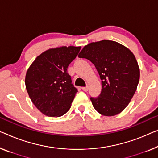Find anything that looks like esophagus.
Segmentation results:
<instances>
[{
  "label": "esophagus",
  "mask_w": 158,
  "mask_h": 158,
  "mask_svg": "<svg viewBox=\"0 0 158 158\" xmlns=\"http://www.w3.org/2000/svg\"><path fill=\"white\" fill-rule=\"evenodd\" d=\"M81 89L84 91H87L89 90V87L88 86H85V87H81Z\"/></svg>",
  "instance_id": "1"
}]
</instances>
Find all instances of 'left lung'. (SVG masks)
I'll use <instances>...</instances> for the list:
<instances>
[{
    "label": "left lung",
    "mask_w": 158,
    "mask_h": 158,
    "mask_svg": "<svg viewBox=\"0 0 158 158\" xmlns=\"http://www.w3.org/2000/svg\"><path fill=\"white\" fill-rule=\"evenodd\" d=\"M78 56L91 61L102 80L100 95L90 98L94 109L106 116L123 111L140 79V69L133 52L118 42L104 40L84 46Z\"/></svg>",
    "instance_id": "1"
}]
</instances>
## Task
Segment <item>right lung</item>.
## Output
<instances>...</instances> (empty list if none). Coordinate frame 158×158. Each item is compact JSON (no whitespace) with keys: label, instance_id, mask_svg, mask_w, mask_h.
Instances as JSON below:
<instances>
[{"label":"right lung","instance_id":"add662e5","mask_svg":"<svg viewBox=\"0 0 158 158\" xmlns=\"http://www.w3.org/2000/svg\"><path fill=\"white\" fill-rule=\"evenodd\" d=\"M81 47H60L42 52L30 65L25 86L30 99L40 111L49 117L65 114L71 107L77 89L72 84L67 67Z\"/></svg>","mask_w":158,"mask_h":158}]
</instances>
